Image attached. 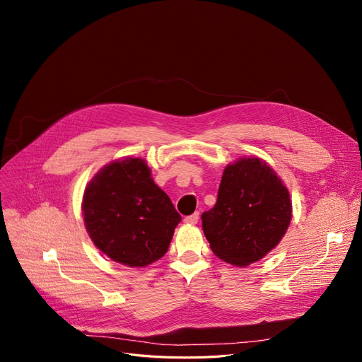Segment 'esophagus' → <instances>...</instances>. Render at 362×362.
Masks as SVG:
<instances>
[{
	"mask_svg": "<svg viewBox=\"0 0 362 362\" xmlns=\"http://www.w3.org/2000/svg\"><path fill=\"white\" fill-rule=\"evenodd\" d=\"M197 221H199V212H194L193 215L185 218V223H189V225H196Z\"/></svg>",
	"mask_w": 362,
	"mask_h": 362,
	"instance_id": "esophagus-1",
	"label": "esophagus"
}]
</instances>
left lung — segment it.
<instances>
[{"mask_svg":"<svg viewBox=\"0 0 362 362\" xmlns=\"http://www.w3.org/2000/svg\"><path fill=\"white\" fill-rule=\"evenodd\" d=\"M292 218L288 189L257 158L239 159L223 170L218 200L202 214L212 252L235 267H247L271 252Z\"/></svg>","mask_w":362,"mask_h":362,"instance_id":"1","label":"left lung"}]
</instances>
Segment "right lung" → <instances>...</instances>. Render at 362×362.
<instances>
[{
    "mask_svg": "<svg viewBox=\"0 0 362 362\" xmlns=\"http://www.w3.org/2000/svg\"><path fill=\"white\" fill-rule=\"evenodd\" d=\"M81 208L93 243L130 268L160 259L182 221L169 196L153 182L147 163L137 158L103 168L87 185Z\"/></svg>",
    "mask_w": 362,
    "mask_h": 362,
    "instance_id": "right-lung-1",
    "label": "right lung"
}]
</instances>
